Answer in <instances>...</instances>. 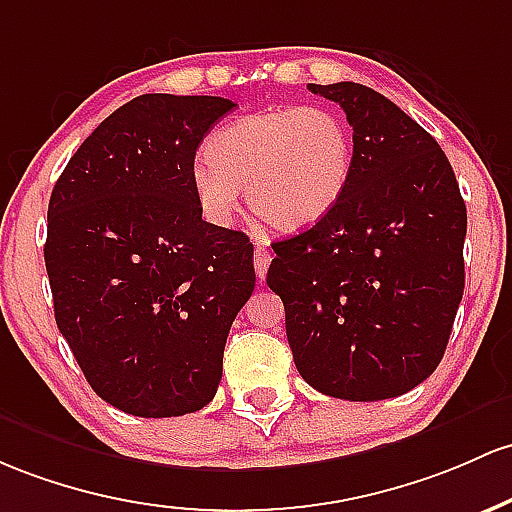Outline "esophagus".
Returning a JSON list of instances; mask_svg holds the SVG:
<instances>
[{
  "label": "esophagus",
  "mask_w": 512,
  "mask_h": 512,
  "mask_svg": "<svg viewBox=\"0 0 512 512\" xmlns=\"http://www.w3.org/2000/svg\"><path fill=\"white\" fill-rule=\"evenodd\" d=\"M255 245H257L255 247V272L262 282L267 274V269H269V262H272V250H269V240L265 238V235H257Z\"/></svg>",
  "instance_id": "34e87169"
}]
</instances>
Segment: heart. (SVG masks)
<instances>
[{
    "instance_id": "heart-1",
    "label": "heart",
    "mask_w": 512,
    "mask_h": 512,
    "mask_svg": "<svg viewBox=\"0 0 512 512\" xmlns=\"http://www.w3.org/2000/svg\"><path fill=\"white\" fill-rule=\"evenodd\" d=\"M192 187L213 221H228L245 189L250 209L277 230H301L338 206L355 167V140L325 106H277L238 116L206 140Z\"/></svg>"
}]
</instances>
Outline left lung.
<instances>
[{
	"label": "left lung",
	"mask_w": 512,
	"mask_h": 512,
	"mask_svg": "<svg viewBox=\"0 0 512 512\" xmlns=\"http://www.w3.org/2000/svg\"><path fill=\"white\" fill-rule=\"evenodd\" d=\"M308 89L347 114L355 167L328 216L272 245L267 286L313 389L384 401L445 355L464 294L466 206L437 140L391 99L357 82Z\"/></svg>",
	"instance_id": "obj_1"
}]
</instances>
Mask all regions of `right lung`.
Instances as JSON below:
<instances>
[{
    "mask_svg": "<svg viewBox=\"0 0 512 512\" xmlns=\"http://www.w3.org/2000/svg\"><path fill=\"white\" fill-rule=\"evenodd\" d=\"M233 106L136 97L94 128L50 194L55 323L94 393L138 418L211 403L255 289L250 238L206 223L192 187L196 148Z\"/></svg>",
    "mask_w": 512,
    "mask_h": 512,
    "instance_id": "1",
    "label": "right lung"
}]
</instances>
